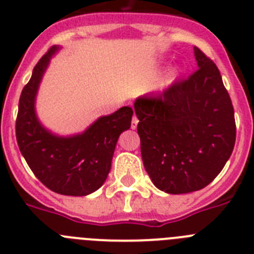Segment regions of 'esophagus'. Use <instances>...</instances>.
<instances>
[{"mask_svg":"<svg viewBox=\"0 0 254 254\" xmlns=\"http://www.w3.org/2000/svg\"><path fill=\"white\" fill-rule=\"evenodd\" d=\"M137 123H138V120H137V117L133 116L132 117V122H131V128L134 129L136 127H137Z\"/></svg>","mask_w":254,"mask_h":254,"instance_id":"esophagus-1","label":"esophagus"}]
</instances>
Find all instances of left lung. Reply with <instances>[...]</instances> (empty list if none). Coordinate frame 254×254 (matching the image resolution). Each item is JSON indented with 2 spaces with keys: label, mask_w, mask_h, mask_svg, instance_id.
<instances>
[{
  "label": "left lung",
  "mask_w": 254,
  "mask_h": 254,
  "mask_svg": "<svg viewBox=\"0 0 254 254\" xmlns=\"http://www.w3.org/2000/svg\"><path fill=\"white\" fill-rule=\"evenodd\" d=\"M193 49L196 72L134 102L143 167L155 187L172 194L210 185L235 143L234 108L219 68Z\"/></svg>",
  "instance_id": "1"
}]
</instances>
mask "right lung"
Instances as JSON below:
<instances>
[{"instance_id":"obj_1","label":"right lung","mask_w":254,"mask_h":254,"mask_svg":"<svg viewBox=\"0 0 254 254\" xmlns=\"http://www.w3.org/2000/svg\"><path fill=\"white\" fill-rule=\"evenodd\" d=\"M53 46L33 69L19 100L16 140L31 172L47 188L64 196H86L99 190L111 170L120 134L131 127L133 111L122 107L100 117L82 133L57 136L44 127L35 113V98L52 56Z\"/></svg>"}]
</instances>
